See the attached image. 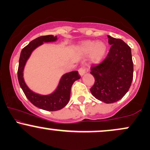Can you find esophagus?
<instances>
[{"instance_id":"esophagus-1","label":"esophagus","mask_w":150,"mask_h":150,"mask_svg":"<svg viewBox=\"0 0 150 150\" xmlns=\"http://www.w3.org/2000/svg\"><path fill=\"white\" fill-rule=\"evenodd\" d=\"M86 70H87V69H86L85 67L82 66V67H81V68H79V70H78L79 74H80L81 76H82V75H83L84 74L86 73Z\"/></svg>"}]
</instances>
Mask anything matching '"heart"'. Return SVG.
Masks as SVG:
<instances>
[{"label": "heart", "mask_w": 150, "mask_h": 150, "mask_svg": "<svg viewBox=\"0 0 150 150\" xmlns=\"http://www.w3.org/2000/svg\"><path fill=\"white\" fill-rule=\"evenodd\" d=\"M80 50L84 53H91V57L94 62L100 61L106 51V45L103 42L86 41L80 46Z\"/></svg>", "instance_id": "1"}]
</instances>
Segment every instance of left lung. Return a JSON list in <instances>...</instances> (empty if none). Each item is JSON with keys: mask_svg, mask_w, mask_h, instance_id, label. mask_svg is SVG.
I'll return each instance as SVG.
<instances>
[{"mask_svg": "<svg viewBox=\"0 0 150 150\" xmlns=\"http://www.w3.org/2000/svg\"><path fill=\"white\" fill-rule=\"evenodd\" d=\"M111 46L102 62L91 67L95 79L91 93L96 99L106 104L118 101L125 96L133 78L131 49L123 40L108 36Z\"/></svg>", "mask_w": 150, "mask_h": 150, "instance_id": "obj_1", "label": "left lung"}]
</instances>
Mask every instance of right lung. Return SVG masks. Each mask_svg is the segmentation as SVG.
I'll use <instances>...</instances> for the list:
<instances>
[{
	"label": "right lung",
	"instance_id": "right-lung-1",
	"mask_svg": "<svg viewBox=\"0 0 150 150\" xmlns=\"http://www.w3.org/2000/svg\"><path fill=\"white\" fill-rule=\"evenodd\" d=\"M56 39L57 37L53 35H46L39 37L32 41L22 50L18 70L19 83L27 99L37 107L49 111H58L66 106L69 101L70 90L73 82L80 78L78 72L73 71L65 74L61 77L59 85L54 92L49 95H41L31 91L26 85L23 79V70L26 62L34 49L42 45L44 42H54Z\"/></svg>",
	"mask_w": 150,
	"mask_h": 150
}]
</instances>
